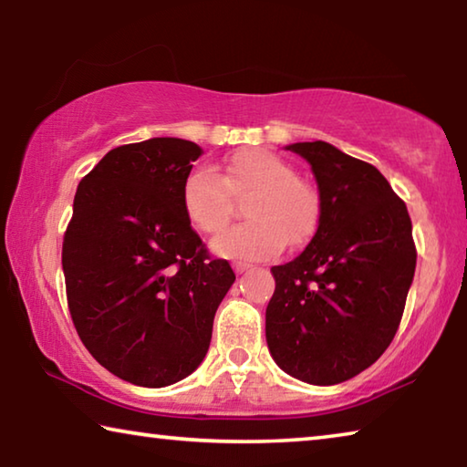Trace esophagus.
Wrapping results in <instances>:
<instances>
[{
	"label": "esophagus",
	"instance_id": "1",
	"mask_svg": "<svg viewBox=\"0 0 467 467\" xmlns=\"http://www.w3.org/2000/svg\"><path fill=\"white\" fill-rule=\"evenodd\" d=\"M233 267H234V272H236V274H243V272H247L251 265H249L247 262H234V264H233Z\"/></svg>",
	"mask_w": 467,
	"mask_h": 467
}]
</instances>
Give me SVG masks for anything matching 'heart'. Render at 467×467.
I'll list each match as a JSON object with an SVG mask.
<instances>
[{"instance_id":"1","label":"heart","mask_w":467,"mask_h":467,"mask_svg":"<svg viewBox=\"0 0 467 467\" xmlns=\"http://www.w3.org/2000/svg\"><path fill=\"white\" fill-rule=\"evenodd\" d=\"M244 201L249 220L212 241L223 257L264 259L278 253L284 243L300 244L319 223V195L286 161L267 150L249 148L233 154L223 175L197 167L181 185V205L197 231L214 234L231 223L234 200Z\"/></svg>"}]
</instances>
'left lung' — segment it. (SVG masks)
Instances as JSON below:
<instances>
[{
	"label": "left lung",
	"mask_w": 467,
	"mask_h": 467,
	"mask_svg": "<svg viewBox=\"0 0 467 467\" xmlns=\"http://www.w3.org/2000/svg\"><path fill=\"white\" fill-rule=\"evenodd\" d=\"M319 189V224L298 257L274 265L265 339L284 373L311 385L357 377L391 344L416 270L406 203L373 164L327 141H298Z\"/></svg>",
	"instance_id": "left-lung-1"
}]
</instances>
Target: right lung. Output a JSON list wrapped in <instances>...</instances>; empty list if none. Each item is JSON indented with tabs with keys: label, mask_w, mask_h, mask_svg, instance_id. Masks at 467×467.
<instances>
[{
	"label": "right lung",
	"mask_w": 467,
	"mask_h": 467,
	"mask_svg": "<svg viewBox=\"0 0 467 467\" xmlns=\"http://www.w3.org/2000/svg\"><path fill=\"white\" fill-rule=\"evenodd\" d=\"M202 148L152 138L113 148L86 175L61 264L78 336L123 381L167 387L200 367L218 305L234 282L181 205Z\"/></svg>",
	"instance_id": "1"
}]
</instances>
